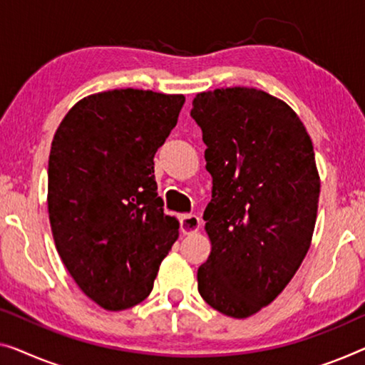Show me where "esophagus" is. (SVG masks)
Returning <instances> with one entry per match:
<instances>
[{"label":"esophagus","instance_id":"esophagus-1","mask_svg":"<svg viewBox=\"0 0 365 365\" xmlns=\"http://www.w3.org/2000/svg\"><path fill=\"white\" fill-rule=\"evenodd\" d=\"M201 227V220L198 215H183L180 217V230L183 235H192V232H197Z\"/></svg>","mask_w":365,"mask_h":365}]
</instances>
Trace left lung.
<instances>
[{
	"mask_svg": "<svg viewBox=\"0 0 365 365\" xmlns=\"http://www.w3.org/2000/svg\"><path fill=\"white\" fill-rule=\"evenodd\" d=\"M190 114L213 177L198 292L226 317H252L280 295L312 244L322 187L312 139L285 101L247 86L198 93Z\"/></svg>",
	"mask_w": 365,
	"mask_h": 365,
	"instance_id": "8db88e82",
	"label": "left lung"
}]
</instances>
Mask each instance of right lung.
Wrapping results in <instances>:
<instances>
[{"label":"right lung","instance_id":"1","mask_svg":"<svg viewBox=\"0 0 365 365\" xmlns=\"http://www.w3.org/2000/svg\"><path fill=\"white\" fill-rule=\"evenodd\" d=\"M183 95L110 90L80 100L48 155L47 206L57 252L80 290L121 312L144 302L178 237L157 197L154 155Z\"/></svg>","mask_w":365,"mask_h":365}]
</instances>
